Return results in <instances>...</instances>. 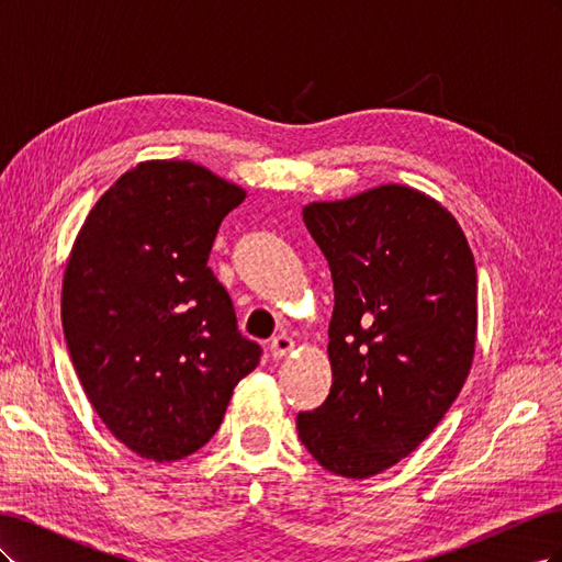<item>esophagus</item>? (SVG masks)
I'll use <instances>...</instances> for the list:
<instances>
[{"mask_svg":"<svg viewBox=\"0 0 562 562\" xmlns=\"http://www.w3.org/2000/svg\"><path fill=\"white\" fill-rule=\"evenodd\" d=\"M293 347H295V342L288 335H277L274 339H271V345H269V351H271V356H274V359H283V356H288L293 351Z\"/></svg>","mask_w":562,"mask_h":562,"instance_id":"34e87169","label":"esophagus"}]
</instances>
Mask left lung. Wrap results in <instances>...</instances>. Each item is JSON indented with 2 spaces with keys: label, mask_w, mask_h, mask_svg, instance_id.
I'll return each mask as SVG.
<instances>
[{
  "label": "left lung",
  "mask_w": 562,
  "mask_h": 562,
  "mask_svg": "<svg viewBox=\"0 0 562 562\" xmlns=\"http://www.w3.org/2000/svg\"><path fill=\"white\" fill-rule=\"evenodd\" d=\"M326 255L333 386L297 413L302 446L345 479L411 454L450 411L475 347V265L457 220L413 187L384 184L302 211Z\"/></svg>",
  "instance_id": "obj_1"
}]
</instances>
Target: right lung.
Returning a JSON list of instances; mask_svg holds the SVG:
<instances>
[{
  "mask_svg": "<svg viewBox=\"0 0 562 562\" xmlns=\"http://www.w3.org/2000/svg\"><path fill=\"white\" fill-rule=\"evenodd\" d=\"M241 187L190 161H145L98 199L63 279V333L83 391L126 448L176 462L220 429L260 363L209 255Z\"/></svg>",
  "mask_w": 562,
  "mask_h": 562,
  "instance_id": "1",
  "label": "right lung"
}]
</instances>
